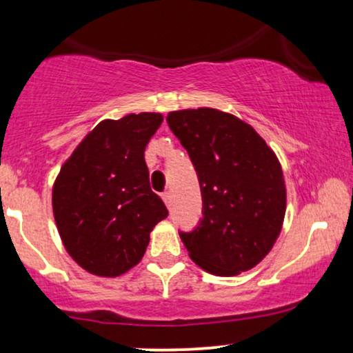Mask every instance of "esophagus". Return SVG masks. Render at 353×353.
<instances>
[{
  "mask_svg": "<svg viewBox=\"0 0 353 353\" xmlns=\"http://www.w3.org/2000/svg\"><path fill=\"white\" fill-rule=\"evenodd\" d=\"M163 201H164V204L168 205H171V201H172V196H171V192H169V190H165V192L163 194Z\"/></svg>",
  "mask_w": 353,
  "mask_h": 353,
  "instance_id": "34e87169",
  "label": "esophagus"
}]
</instances>
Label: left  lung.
<instances>
[{
	"instance_id": "left-lung-1",
	"label": "left lung",
	"mask_w": 353,
	"mask_h": 353,
	"mask_svg": "<svg viewBox=\"0 0 353 353\" xmlns=\"http://www.w3.org/2000/svg\"><path fill=\"white\" fill-rule=\"evenodd\" d=\"M199 177L204 219L181 234L205 272L232 277L254 269L282 230L287 189L282 165L250 124L214 108L168 114Z\"/></svg>"
}]
</instances>
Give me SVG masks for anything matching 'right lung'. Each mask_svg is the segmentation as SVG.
<instances>
[{"label":"right lung","mask_w":353,"mask_h":353,"mask_svg":"<svg viewBox=\"0 0 353 353\" xmlns=\"http://www.w3.org/2000/svg\"><path fill=\"white\" fill-rule=\"evenodd\" d=\"M161 112L104 119L83 137L52 184V214L72 261L98 277L141 262L168 209L149 188L144 151Z\"/></svg>","instance_id":"add662e5"}]
</instances>
